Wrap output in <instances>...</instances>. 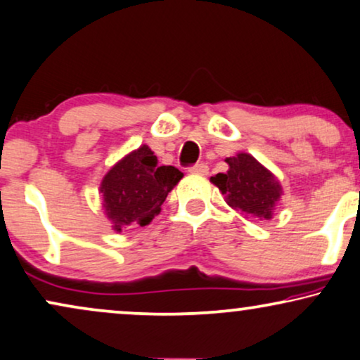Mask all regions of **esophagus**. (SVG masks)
<instances>
[{"instance_id":"esophagus-1","label":"esophagus","mask_w":360,"mask_h":360,"mask_svg":"<svg viewBox=\"0 0 360 360\" xmlns=\"http://www.w3.org/2000/svg\"><path fill=\"white\" fill-rule=\"evenodd\" d=\"M191 172H194V174H201V176H207L209 172V166L204 165V162H201V165H195L193 167H189Z\"/></svg>"}]
</instances>
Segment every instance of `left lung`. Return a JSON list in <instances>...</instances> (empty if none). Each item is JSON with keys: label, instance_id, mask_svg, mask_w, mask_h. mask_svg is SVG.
<instances>
[{"label": "left lung", "instance_id": "8db88e82", "mask_svg": "<svg viewBox=\"0 0 360 360\" xmlns=\"http://www.w3.org/2000/svg\"><path fill=\"white\" fill-rule=\"evenodd\" d=\"M226 162L229 169L212 176L211 183L219 188L227 206L248 217L271 221L282 195L279 179L249 153L226 158Z\"/></svg>", "mask_w": 360, "mask_h": 360}]
</instances>
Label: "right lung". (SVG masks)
I'll list each match as a JSON object with an SVG mask.
<instances>
[{
    "label": "right lung",
    "instance_id": "add662e5",
    "mask_svg": "<svg viewBox=\"0 0 360 360\" xmlns=\"http://www.w3.org/2000/svg\"><path fill=\"white\" fill-rule=\"evenodd\" d=\"M183 176L172 166H158V158L146 144L121 158L99 186L111 229L122 233L148 226Z\"/></svg>",
    "mask_w": 360,
    "mask_h": 360
}]
</instances>
